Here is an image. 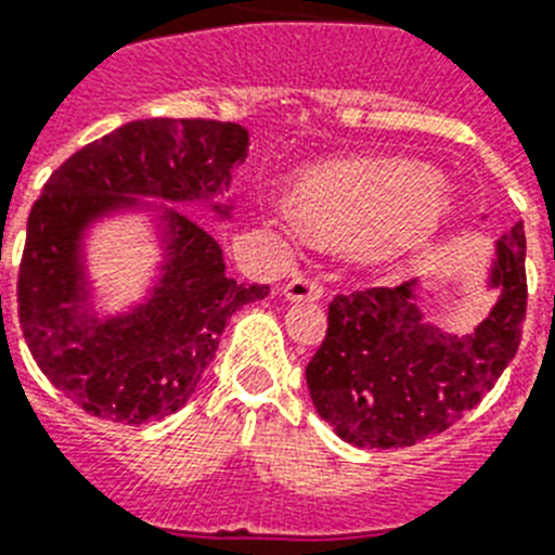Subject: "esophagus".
Wrapping results in <instances>:
<instances>
[{
  "instance_id": "1",
  "label": "esophagus",
  "mask_w": 555,
  "mask_h": 555,
  "mask_svg": "<svg viewBox=\"0 0 555 555\" xmlns=\"http://www.w3.org/2000/svg\"><path fill=\"white\" fill-rule=\"evenodd\" d=\"M285 296L291 301H319L324 296V287L310 276H293L285 285Z\"/></svg>"
}]
</instances>
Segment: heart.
I'll list each match as a JSON object with an SVG mask.
<instances>
[{"label": "heart", "instance_id": "b5f03b06", "mask_svg": "<svg viewBox=\"0 0 555 555\" xmlns=\"http://www.w3.org/2000/svg\"><path fill=\"white\" fill-rule=\"evenodd\" d=\"M454 211L451 191L412 160H341L299 183V214L324 240L352 242L370 264H400L435 242Z\"/></svg>", "mask_w": 555, "mask_h": 555}]
</instances>
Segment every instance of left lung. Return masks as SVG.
<instances>
[{"mask_svg": "<svg viewBox=\"0 0 555 555\" xmlns=\"http://www.w3.org/2000/svg\"><path fill=\"white\" fill-rule=\"evenodd\" d=\"M488 285L500 299L463 335L423 319L417 282L335 296L327 335L307 364L321 421L358 449H403L454 426L491 392L522 341V222L496 240Z\"/></svg>", "mask_w": 555, "mask_h": 555, "instance_id": "left-lung-1", "label": "left lung"}]
</instances>
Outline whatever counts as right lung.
<instances>
[{
  "mask_svg": "<svg viewBox=\"0 0 555 555\" xmlns=\"http://www.w3.org/2000/svg\"><path fill=\"white\" fill-rule=\"evenodd\" d=\"M248 146L240 124L132 120L78 149L33 203L18 264V324L50 384L92 417L141 426L185 406L228 319L270 287L228 276L220 242L183 211L163 208L166 262L157 285L129 313L101 319L87 301L83 231L141 206V197L211 203L228 191ZM214 211L231 217L220 203Z\"/></svg>",
  "mask_w": 555,
  "mask_h": 555,
  "instance_id": "1",
  "label": "right lung"
}]
</instances>
